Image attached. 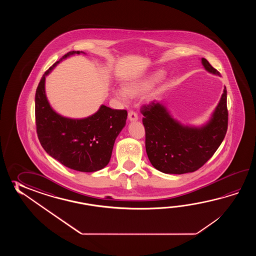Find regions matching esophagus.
Returning <instances> with one entry per match:
<instances>
[{
	"mask_svg": "<svg viewBox=\"0 0 256 256\" xmlns=\"http://www.w3.org/2000/svg\"><path fill=\"white\" fill-rule=\"evenodd\" d=\"M128 119L130 120V122H136V120H138V115L136 114L134 110H130L129 112H128Z\"/></svg>",
	"mask_w": 256,
	"mask_h": 256,
	"instance_id": "1",
	"label": "esophagus"
}]
</instances>
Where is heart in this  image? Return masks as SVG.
<instances>
[{
	"instance_id": "heart-1",
	"label": "heart",
	"mask_w": 256,
	"mask_h": 256,
	"mask_svg": "<svg viewBox=\"0 0 256 256\" xmlns=\"http://www.w3.org/2000/svg\"><path fill=\"white\" fill-rule=\"evenodd\" d=\"M163 76L162 71H158L150 76L126 82L124 88L114 90L115 98L124 104L129 102L130 97L142 95L152 88V86Z\"/></svg>"
}]
</instances>
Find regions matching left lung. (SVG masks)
I'll return each mask as SVG.
<instances>
[{"mask_svg": "<svg viewBox=\"0 0 256 256\" xmlns=\"http://www.w3.org/2000/svg\"><path fill=\"white\" fill-rule=\"evenodd\" d=\"M210 73L220 72L202 58ZM146 129V149L154 168L166 174H186L200 168L222 142L228 129L227 90L213 112L210 120L202 127L182 126L172 118L166 108L152 102L142 107Z\"/></svg>", "mask_w": 256, "mask_h": 256, "instance_id": "1", "label": "left lung"}]
</instances>
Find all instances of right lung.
Masks as SVG:
<instances>
[{
	"instance_id": "right-lung-1",
	"label": "right lung",
	"mask_w": 256,
	"mask_h": 256,
	"mask_svg": "<svg viewBox=\"0 0 256 256\" xmlns=\"http://www.w3.org/2000/svg\"><path fill=\"white\" fill-rule=\"evenodd\" d=\"M83 52L70 51L44 72L36 92V124L39 142L50 156L68 168L95 172L110 162L115 139L124 127L127 110L102 105L84 119H70L56 114L44 90L46 76L61 60Z\"/></svg>"
}]
</instances>
